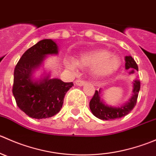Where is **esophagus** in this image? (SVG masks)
I'll use <instances>...</instances> for the list:
<instances>
[{
    "label": "esophagus",
    "instance_id": "obj_1",
    "mask_svg": "<svg viewBox=\"0 0 156 156\" xmlns=\"http://www.w3.org/2000/svg\"><path fill=\"white\" fill-rule=\"evenodd\" d=\"M75 83V84H76V85L80 86V87H82V86H84V84H86L85 81H82V80H76Z\"/></svg>",
    "mask_w": 156,
    "mask_h": 156
}]
</instances>
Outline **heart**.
<instances>
[{
	"instance_id": "b5f03b06",
	"label": "heart",
	"mask_w": 156,
	"mask_h": 156,
	"mask_svg": "<svg viewBox=\"0 0 156 156\" xmlns=\"http://www.w3.org/2000/svg\"><path fill=\"white\" fill-rule=\"evenodd\" d=\"M77 63L80 66L94 67V74L97 78H108L114 75L120 68L121 61L117 56L111 55L109 51L100 49L83 53ZM77 63L73 60L69 61L67 66L74 69Z\"/></svg>"
}]
</instances>
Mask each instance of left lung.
<instances>
[{"label":"left lung","mask_w":156,"mask_h":156,"mask_svg":"<svg viewBox=\"0 0 156 156\" xmlns=\"http://www.w3.org/2000/svg\"><path fill=\"white\" fill-rule=\"evenodd\" d=\"M125 69L130 71L129 74H133L138 71V66L131 56L125 57ZM140 89V82L138 79L133 81L132 96L128 101L120 106H112L107 105L102 99L101 89L96 90L94 97L90 101V108L94 116L101 120H114L127 115L136 106L138 94Z\"/></svg>","instance_id":"left-lung-1"}]
</instances>
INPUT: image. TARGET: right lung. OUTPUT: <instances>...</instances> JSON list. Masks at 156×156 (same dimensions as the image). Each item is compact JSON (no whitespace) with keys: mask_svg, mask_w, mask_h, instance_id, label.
Listing matches in <instances>:
<instances>
[{"mask_svg":"<svg viewBox=\"0 0 156 156\" xmlns=\"http://www.w3.org/2000/svg\"><path fill=\"white\" fill-rule=\"evenodd\" d=\"M59 48L52 39H44L26 50L14 69L12 94L18 107L32 119H43L60 111L67 91L74 85L50 78L44 71L34 78L49 55H57Z\"/></svg>","mask_w":156,"mask_h":156,"instance_id":"add662e5","label":"right lung"}]
</instances>
